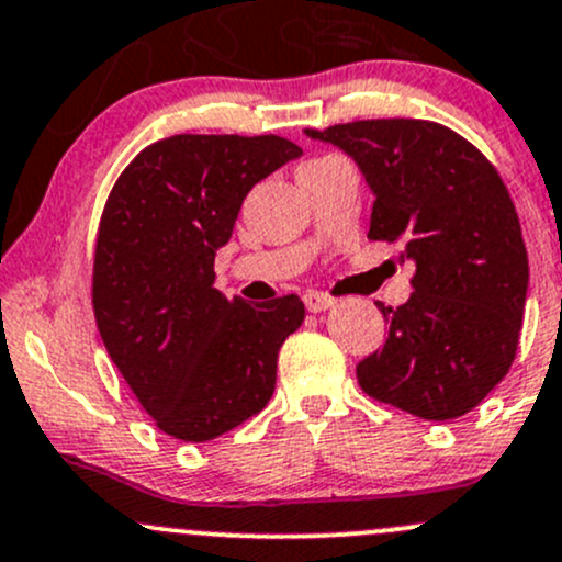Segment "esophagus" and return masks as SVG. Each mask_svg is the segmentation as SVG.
I'll return each instance as SVG.
<instances>
[{
  "instance_id": "34e87169",
  "label": "esophagus",
  "mask_w": 562,
  "mask_h": 562,
  "mask_svg": "<svg viewBox=\"0 0 562 562\" xmlns=\"http://www.w3.org/2000/svg\"><path fill=\"white\" fill-rule=\"evenodd\" d=\"M304 304H306V310H310V312H326V310H330V306H334V299H328L326 293L310 291L304 296Z\"/></svg>"
}]
</instances>
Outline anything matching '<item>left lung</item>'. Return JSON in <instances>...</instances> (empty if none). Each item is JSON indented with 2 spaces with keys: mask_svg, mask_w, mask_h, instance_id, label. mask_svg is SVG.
<instances>
[{
  "mask_svg": "<svg viewBox=\"0 0 562 562\" xmlns=\"http://www.w3.org/2000/svg\"><path fill=\"white\" fill-rule=\"evenodd\" d=\"M304 134L358 164L374 193L369 239L398 241L417 266L406 304H376L387 336L358 363L360 387L423 420L463 417L509 371L528 299V252L504 180L434 121L380 117Z\"/></svg>",
  "mask_w": 562,
  "mask_h": 562,
  "instance_id": "1",
  "label": "left lung"
}]
</instances>
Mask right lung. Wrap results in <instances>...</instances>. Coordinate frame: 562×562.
Listing matches in <instances>:
<instances>
[{
    "label": "right lung",
    "instance_id": "add662e5",
    "mask_svg": "<svg viewBox=\"0 0 562 562\" xmlns=\"http://www.w3.org/2000/svg\"><path fill=\"white\" fill-rule=\"evenodd\" d=\"M299 156L274 134H177L145 147L104 204L93 256L99 334L142 409L175 439H215L274 393L277 352L304 323V304L252 306L212 282L250 188Z\"/></svg>",
    "mask_w": 562,
    "mask_h": 562
}]
</instances>
